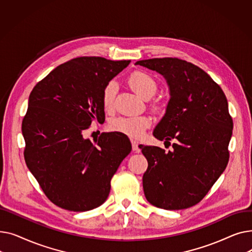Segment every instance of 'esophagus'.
I'll use <instances>...</instances> for the list:
<instances>
[{
	"label": "esophagus",
	"instance_id": "obj_1",
	"mask_svg": "<svg viewBox=\"0 0 252 252\" xmlns=\"http://www.w3.org/2000/svg\"><path fill=\"white\" fill-rule=\"evenodd\" d=\"M131 147H133V151H135V152H139L140 151V149L138 147V143L136 141H134V140H131Z\"/></svg>",
	"mask_w": 252,
	"mask_h": 252
}]
</instances>
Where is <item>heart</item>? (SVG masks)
<instances>
[{"label": "heart", "instance_id": "obj_1", "mask_svg": "<svg viewBox=\"0 0 252 252\" xmlns=\"http://www.w3.org/2000/svg\"><path fill=\"white\" fill-rule=\"evenodd\" d=\"M128 86L137 95L143 99L151 98L156 92L157 85L152 76L143 71H135L127 79ZM115 84L109 83L103 90L102 104L106 111L113 109V100L115 96ZM156 109H159V104H154ZM151 125L150 118L147 116H133V117H118L110 123V128L114 131L122 133L131 139H139L143 136L144 130Z\"/></svg>", "mask_w": 252, "mask_h": 252}]
</instances>
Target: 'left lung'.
<instances>
[{"mask_svg": "<svg viewBox=\"0 0 252 252\" xmlns=\"http://www.w3.org/2000/svg\"><path fill=\"white\" fill-rule=\"evenodd\" d=\"M163 75L170 99L153 136L175 140L173 151L139 145L148 161L143 189L152 205L179 210L200 202L226 169L233 121L220 87L198 66L178 58L137 61Z\"/></svg>", "mask_w": 252, "mask_h": 252, "instance_id": "left-lung-1", "label": "left lung"}]
</instances>
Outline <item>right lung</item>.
Here are the masks:
<instances>
[{"instance_id":"right-lung-1","label":"right lung","mask_w":252,"mask_h":252,"mask_svg":"<svg viewBox=\"0 0 252 252\" xmlns=\"http://www.w3.org/2000/svg\"><path fill=\"white\" fill-rule=\"evenodd\" d=\"M129 60L77 57L53 69L32 89L22 121L24 159L49 199L70 211L103 204L113 175L131 145L117 133L95 143L83 131L105 121L104 88Z\"/></svg>"}]
</instances>
